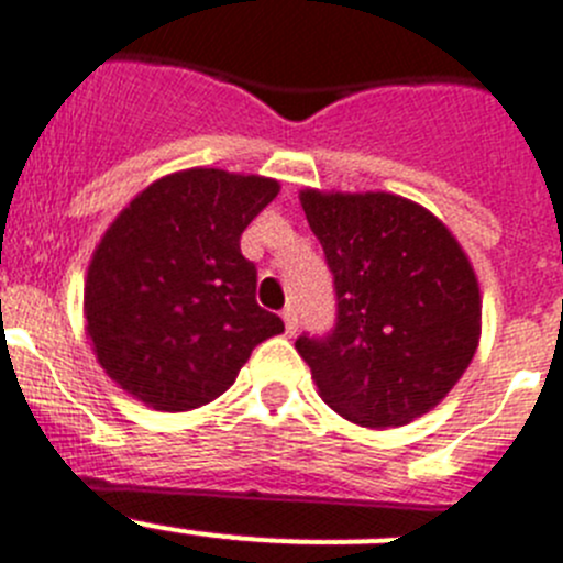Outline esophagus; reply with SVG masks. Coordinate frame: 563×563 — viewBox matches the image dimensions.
<instances>
[{"instance_id":"obj_1","label":"esophagus","mask_w":563,"mask_h":563,"mask_svg":"<svg viewBox=\"0 0 563 563\" xmlns=\"http://www.w3.org/2000/svg\"><path fill=\"white\" fill-rule=\"evenodd\" d=\"M283 322H286V333H288V335L297 333L299 319H297V311H294V306H288L286 311H283Z\"/></svg>"}]
</instances>
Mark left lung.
I'll list each match as a JSON object with an SVG mask.
<instances>
[{"label": "left lung", "instance_id": "8db88e82", "mask_svg": "<svg viewBox=\"0 0 563 563\" xmlns=\"http://www.w3.org/2000/svg\"><path fill=\"white\" fill-rule=\"evenodd\" d=\"M335 286V328L299 335L322 400L364 428H400L439 406L481 341V288L455 235L386 191L299 194Z\"/></svg>", "mask_w": 563, "mask_h": 563}]
</instances>
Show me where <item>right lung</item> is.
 Segmentation results:
<instances>
[{
    "instance_id": "add662e5",
    "label": "right lung",
    "mask_w": 563,
    "mask_h": 563,
    "mask_svg": "<svg viewBox=\"0 0 563 563\" xmlns=\"http://www.w3.org/2000/svg\"><path fill=\"white\" fill-rule=\"evenodd\" d=\"M280 183L224 169L166 175L104 230L86 277L93 355L135 400L191 411L228 391L283 319L255 302L241 233Z\"/></svg>"
}]
</instances>
